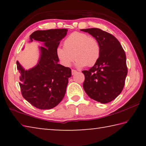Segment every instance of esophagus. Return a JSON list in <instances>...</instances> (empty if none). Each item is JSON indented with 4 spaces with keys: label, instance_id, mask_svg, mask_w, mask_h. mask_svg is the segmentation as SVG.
<instances>
[{
    "label": "esophagus",
    "instance_id": "34e87169",
    "mask_svg": "<svg viewBox=\"0 0 146 146\" xmlns=\"http://www.w3.org/2000/svg\"><path fill=\"white\" fill-rule=\"evenodd\" d=\"M76 73H77V71H76L75 70H71V73H72V75H75Z\"/></svg>",
    "mask_w": 146,
    "mask_h": 146
}]
</instances>
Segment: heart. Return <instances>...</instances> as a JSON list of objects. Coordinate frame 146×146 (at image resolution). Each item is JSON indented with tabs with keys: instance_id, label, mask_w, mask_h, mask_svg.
Masks as SVG:
<instances>
[{
	"instance_id": "1",
	"label": "heart",
	"mask_w": 146,
	"mask_h": 146,
	"mask_svg": "<svg viewBox=\"0 0 146 146\" xmlns=\"http://www.w3.org/2000/svg\"><path fill=\"white\" fill-rule=\"evenodd\" d=\"M64 48H58L56 54L62 65L69 67L76 59L75 65L83 68L93 66L98 60L100 45L97 39L80 32H73L64 41Z\"/></svg>"
}]
</instances>
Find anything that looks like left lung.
Returning a JSON list of instances; mask_svg holds the SVG:
<instances>
[{"mask_svg": "<svg viewBox=\"0 0 146 146\" xmlns=\"http://www.w3.org/2000/svg\"><path fill=\"white\" fill-rule=\"evenodd\" d=\"M97 39L100 45L98 60L88 71H82L84 90L91 99L110 102L122 92L127 74L126 56L122 46L111 34L98 28L80 29Z\"/></svg>", "mask_w": 146, "mask_h": 146, "instance_id": "1", "label": "left lung"}]
</instances>
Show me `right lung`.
<instances>
[{
    "label": "right lung",
    "mask_w": 146,
    "mask_h": 146,
    "mask_svg": "<svg viewBox=\"0 0 146 146\" xmlns=\"http://www.w3.org/2000/svg\"><path fill=\"white\" fill-rule=\"evenodd\" d=\"M67 32V29L33 32L29 38L30 42L33 40L42 42L45 46L39 47L40 58L37 64L26 70L17 61L22 95L36 108L49 110L55 108L65 95L71 70L58 63L56 50Z\"/></svg>",
    "instance_id": "obj_1"
}]
</instances>
